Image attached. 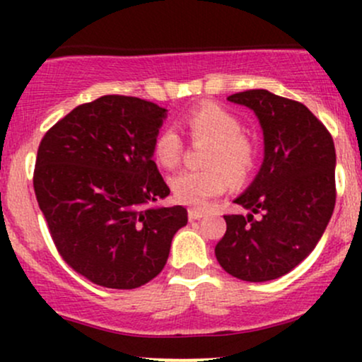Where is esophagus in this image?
<instances>
[{
  "label": "esophagus",
  "mask_w": 362,
  "mask_h": 362,
  "mask_svg": "<svg viewBox=\"0 0 362 362\" xmlns=\"http://www.w3.org/2000/svg\"><path fill=\"white\" fill-rule=\"evenodd\" d=\"M202 216H204V211H202V209H195V207H192V209H189V219H190V221H195V219H201Z\"/></svg>",
  "instance_id": "34e87169"
}]
</instances>
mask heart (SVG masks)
Wrapping results in <instances>:
<instances>
[{
  "label": "heart",
  "mask_w": 362,
  "mask_h": 362,
  "mask_svg": "<svg viewBox=\"0 0 362 362\" xmlns=\"http://www.w3.org/2000/svg\"><path fill=\"white\" fill-rule=\"evenodd\" d=\"M184 126L194 143H207L202 156L206 170H182L170 178V189L178 202L204 206L223 194L226 175L235 184L243 182L255 163V146L242 132V122L233 112L218 103H201L185 114ZM184 153V141L175 127L160 129L153 141V155L163 168L177 167Z\"/></svg>",
  "instance_id": "b5f03b06"
}]
</instances>
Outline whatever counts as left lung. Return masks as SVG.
Instances as JSON below:
<instances>
[{
    "label": "left lung",
    "mask_w": 362,
    "mask_h": 362,
    "mask_svg": "<svg viewBox=\"0 0 362 362\" xmlns=\"http://www.w3.org/2000/svg\"><path fill=\"white\" fill-rule=\"evenodd\" d=\"M228 100L255 112L265 149L259 175L235 199L250 213L224 216L226 233L214 253L236 279L272 281L310 255L330 221L337 197L334 139L322 120L291 98L247 90Z\"/></svg>",
    "instance_id": "1"
}]
</instances>
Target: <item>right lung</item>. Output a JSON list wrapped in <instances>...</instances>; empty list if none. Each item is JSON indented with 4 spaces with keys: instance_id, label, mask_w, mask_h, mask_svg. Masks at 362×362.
I'll return each instance as SVG.
<instances>
[{
    "instance_id": "right-lung-1",
    "label": "right lung",
    "mask_w": 362,
    "mask_h": 362,
    "mask_svg": "<svg viewBox=\"0 0 362 362\" xmlns=\"http://www.w3.org/2000/svg\"><path fill=\"white\" fill-rule=\"evenodd\" d=\"M167 109L124 95L83 103L44 134L34 190L62 260L110 289H134L163 271L182 206L149 207L168 185L153 161Z\"/></svg>"
}]
</instances>
